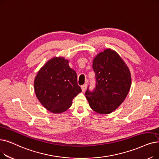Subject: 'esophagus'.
I'll return each mask as SVG.
<instances>
[{
  "label": "esophagus",
  "instance_id": "1",
  "mask_svg": "<svg viewBox=\"0 0 159 159\" xmlns=\"http://www.w3.org/2000/svg\"><path fill=\"white\" fill-rule=\"evenodd\" d=\"M86 87H87V84H83V85H82V86H81V88H82V92H84V91H85V89H86Z\"/></svg>",
  "mask_w": 159,
  "mask_h": 159
}]
</instances>
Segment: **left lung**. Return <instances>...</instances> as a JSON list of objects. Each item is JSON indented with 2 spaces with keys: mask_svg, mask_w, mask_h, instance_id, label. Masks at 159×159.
<instances>
[{
  "mask_svg": "<svg viewBox=\"0 0 159 159\" xmlns=\"http://www.w3.org/2000/svg\"><path fill=\"white\" fill-rule=\"evenodd\" d=\"M95 87L86 92L91 108L99 114H110L126 98L131 85L129 70L114 51L106 49L93 61Z\"/></svg>",
  "mask_w": 159,
  "mask_h": 159,
  "instance_id": "left-lung-1",
  "label": "left lung"
}]
</instances>
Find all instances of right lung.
I'll return each instance as SVG.
<instances>
[{"label":"right lung","instance_id":"1","mask_svg":"<svg viewBox=\"0 0 159 159\" xmlns=\"http://www.w3.org/2000/svg\"><path fill=\"white\" fill-rule=\"evenodd\" d=\"M64 58H54L38 71L34 80V90L43 107L53 113H61L72 105L81 92L76 72Z\"/></svg>","mask_w":159,"mask_h":159}]
</instances>
